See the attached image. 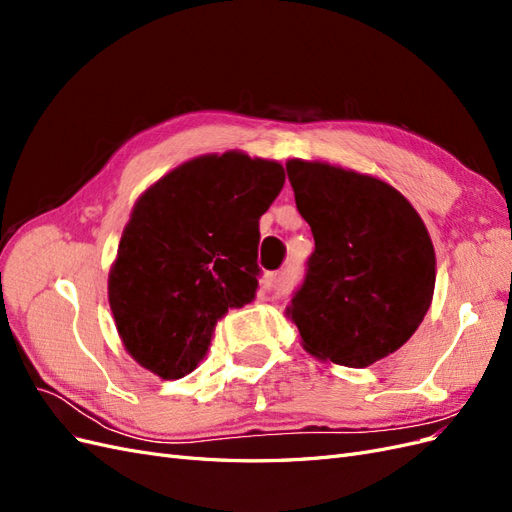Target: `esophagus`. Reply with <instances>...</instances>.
Masks as SVG:
<instances>
[{
  "mask_svg": "<svg viewBox=\"0 0 512 512\" xmlns=\"http://www.w3.org/2000/svg\"><path fill=\"white\" fill-rule=\"evenodd\" d=\"M282 282H284V271H275V273H271V275L267 277V286L273 288V290L280 288Z\"/></svg>",
  "mask_w": 512,
  "mask_h": 512,
  "instance_id": "1",
  "label": "esophagus"
}]
</instances>
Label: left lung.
I'll list each match as a JSON object with an SVG mask.
<instances>
[{
  "instance_id": "left-lung-1",
  "label": "left lung",
  "mask_w": 512,
  "mask_h": 512,
  "mask_svg": "<svg viewBox=\"0 0 512 512\" xmlns=\"http://www.w3.org/2000/svg\"><path fill=\"white\" fill-rule=\"evenodd\" d=\"M286 173L316 250L286 314L320 361L367 367L404 346L436 286L429 232L393 185L324 162Z\"/></svg>"
}]
</instances>
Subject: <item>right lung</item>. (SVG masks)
Instances as JSON below:
<instances>
[{
  "instance_id": "right-lung-1",
  "label": "right lung",
  "mask_w": 512,
  "mask_h": 512,
  "mask_svg": "<svg viewBox=\"0 0 512 512\" xmlns=\"http://www.w3.org/2000/svg\"><path fill=\"white\" fill-rule=\"evenodd\" d=\"M284 168L239 151L177 166L136 200L108 275L123 346L164 380L205 359L218 320L258 290V220Z\"/></svg>"
}]
</instances>
